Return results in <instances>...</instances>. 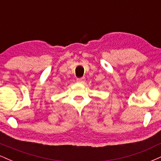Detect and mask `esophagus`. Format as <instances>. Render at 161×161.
I'll return each mask as SVG.
<instances>
[{
	"instance_id": "34e87169",
	"label": "esophagus",
	"mask_w": 161,
	"mask_h": 161,
	"mask_svg": "<svg viewBox=\"0 0 161 161\" xmlns=\"http://www.w3.org/2000/svg\"><path fill=\"white\" fill-rule=\"evenodd\" d=\"M85 81H86V79H85V78L77 79V82H79V83H83V82H85Z\"/></svg>"
}]
</instances>
